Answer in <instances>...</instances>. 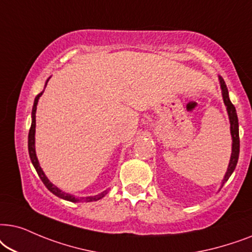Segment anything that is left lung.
<instances>
[{
	"label": "left lung",
	"instance_id": "8db88e82",
	"mask_svg": "<svg viewBox=\"0 0 252 252\" xmlns=\"http://www.w3.org/2000/svg\"><path fill=\"white\" fill-rule=\"evenodd\" d=\"M219 80H220L221 91H222L223 102L227 107V113H228V116H229L230 135H231V139H233V143H231V156L229 160V165H228L227 173L223 177L222 183H221V186H223V184L228 181V179H229L231 174H233L234 169H235V167L237 165V160H239V154H240V136H239V119H237L236 109L229 100L228 89L226 86V83H224V80L222 79V77L219 76Z\"/></svg>",
	"mask_w": 252,
	"mask_h": 252
}]
</instances>
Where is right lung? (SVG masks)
I'll return each instance as SVG.
<instances>
[{
    "instance_id": "add662e5",
    "label": "right lung",
    "mask_w": 252,
    "mask_h": 252,
    "mask_svg": "<svg viewBox=\"0 0 252 252\" xmlns=\"http://www.w3.org/2000/svg\"><path fill=\"white\" fill-rule=\"evenodd\" d=\"M49 78L47 79L46 82V85L47 83H48ZM45 85V86H46ZM42 93H39L38 95L35 96L34 99V103H33V108H32V124H31V128H30V132H29V154H30V158H31V161L33 163V166H34V168L36 170V173H38V175L41 181L45 184L47 189H48L50 192L55 194V196L60 197V198L62 199H65V200H69V202H72V203H78V202H96V200L101 199L102 197H105V194H107L108 192V190H105L102 191L101 193H98L95 194V196H89V197H76L73 196V194H70V193H66L64 191L60 190L58 187L54 186V184L50 182V181L47 179V176L45 175V173L42 172L41 167L39 165V161H38V158H36V154H35V146H34V143H35V112H36V105H38V101H39V98L42 95Z\"/></svg>"
}]
</instances>
